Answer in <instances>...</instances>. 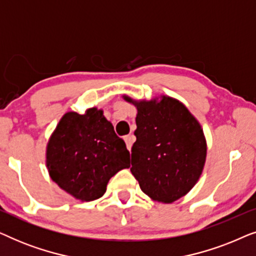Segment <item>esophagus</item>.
<instances>
[{
  "mask_svg": "<svg viewBox=\"0 0 256 256\" xmlns=\"http://www.w3.org/2000/svg\"><path fill=\"white\" fill-rule=\"evenodd\" d=\"M124 138L126 144H127L128 150H130L132 146V143L135 142V136L134 135H127V136H124Z\"/></svg>",
  "mask_w": 256,
  "mask_h": 256,
  "instance_id": "1",
  "label": "esophagus"
}]
</instances>
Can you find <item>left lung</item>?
Wrapping results in <instances>:
<instances>
[{
  "instance_id": "obj_1",
  "label": "left lung",
  "mask_w": 256,
  "mask_h": 256,
  "mask_svg": "<svg viewBox=\"0 0 256 256\" xmlns=\"http://www.w3.org/2000/svg\"><path fill=\"white\" fill-rule=\"evenodd\" d=\"M124 99L138 110L132 174L152 200L174 202L194 186L204 169L208 148L202 126L174 98Z\"/></svg>"
}]
</instances>
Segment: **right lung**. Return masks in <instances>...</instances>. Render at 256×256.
I'll list each match as a JSON object with an SVG mask.
<instances>
[{
	"label": "right lung",
	"instance_id": "obj_1",
	"mask_svg": "<svg viewBox=\"0 0 256 256\" xmlns=\"http://www.w3.org/2000/svg\"><path fill=\"white\" fill-rule=\"evenodd\" d=\"M129 160L124 141L96 107L82 115L68 112L46 146L51 180L82 202L102 197L110 178L130 166Z\"/></svg>",
	"mask_w": 256,
	"mask_h": 256
}]
</instances>
